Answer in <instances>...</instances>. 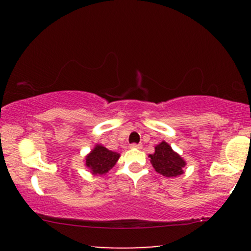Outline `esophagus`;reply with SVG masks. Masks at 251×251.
Masks as SVG:
<instances>
[{
    "instance_id": "1",
    "label": "esophagus",
    "mask_w": 251,
    "mask_h": 251,
    "mask_svg": "<svg viewBox=\"0 0 251 251\" xmlns=\"http://www.w3.org/2000/svg\"><path fill=\"white\" fill-rule=\"evenodd\" d=\"M130 149L140 150V149H142V145H140V144H131V145H130Z\"/></svg>"
}]
</instances>
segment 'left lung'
Returning <instances> with one entry per match:
<instances>
[{
  "mask_svg": "<svg viewBox=\"0 0 251 251\" xmlns=\"http://www.w3.org/2000/svg\"><path fill=\"white\" fill-rule=\"evenodd\" d=\"M151 163L156 173L164 177H178L184 174L186 161L171 149L167 142L162 140L155 146L153 154H150Z\"/></svg>",
  "mask_w": 251,
  "mask_h": 251,
  "instance_id": "obj_1",
  "label": "left lung"
}]
</instances>
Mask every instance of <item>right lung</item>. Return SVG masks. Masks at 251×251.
Masks as SVG:
<instances>
[{
  "label": "right lung",
  "mask_w": 251,
  "mask_h": 251,
  "mask_svg": "<svg viewBox=\"0 0 251 251\" xmlns=\"http://www.w3.org/2000/svg\"><path fill=\"white\" fill-rule=\"evenodd\" d=\"M119 157V153L109 151L100 144H97L85 156L84 166L94 176H102L115 166Z\"/></svg>",
  "instance_id": "right-lung-1"
}]
</instances>
